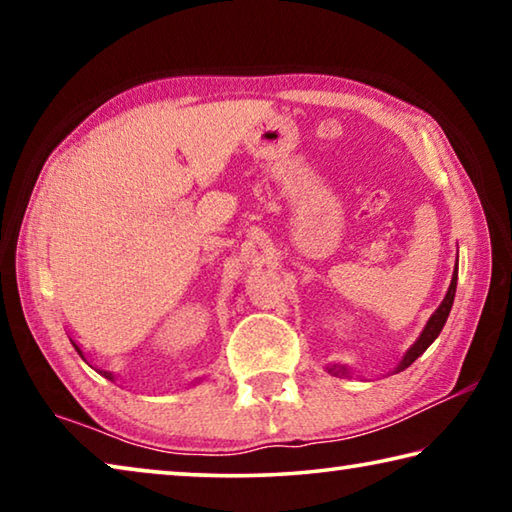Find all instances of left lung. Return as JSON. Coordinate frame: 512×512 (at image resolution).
Here are the masks:
<instances>
[{"label": "left lung", "instance_id": "left-lung-1", "mask_svg": "<svg viewBox=\"0 0 512 512\" xmlns=\"http://www.w3.org/2000/svg\"><path fill=\"white\" fill-rule=\"evenodd\" d=\"M456 280H458V273L454 271V275H452V284H449V291H447V296H445V300H443V305H440L438 309H436V314H433L431 318H429V323H427V327H424V332L420 334V339L415 341V345L413 348L404 354V359L400 361V366H397V372L400 370H404V368H409L411 363L420 357V354L429 348V345L438 339V334L443 332V327H445V323H447V316H449V311H452V305H454V296H456ZM329 372H334V375H348V370H345L343 366H332L329 368Z\"/></svg>", "mask_w": 512, "mask_h": 512}]
</instances>
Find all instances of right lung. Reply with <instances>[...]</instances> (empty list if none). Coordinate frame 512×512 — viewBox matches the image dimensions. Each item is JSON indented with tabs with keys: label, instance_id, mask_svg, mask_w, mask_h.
<instances>
[{
	"label": "right lung",
	"instance_id": "1",
	"mask_svg": "<svg viewBox=\"0 0 512 512\" xmlns=\"http://www.w3.org/2000/svg\"><path fill=\"white\" fill-rule=\"evenodd\" d=\"M74 348H76V352H79V354H81V357H83V352H81V348H79V345H76V343H74ZM99 372H101V375H103V377H106V379H112V375H110V372H106V370H99Z\"/></svg>",
	"mask_w": 512,
	"mask_h": 512
}]
</instances>
